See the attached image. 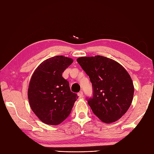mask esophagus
Listing matches in <instances>:
<instances>
[{
    "mask_svg": "<svg viewBox=\"0 0 154 154\" xmlns=\"http://www.w3.org/2000/svg\"><path fill=\"white\" fill-rule=\"evenodd\" d=\"M78 97H79L80 98L83 97V92H82V91L79 92H78Z\"/></svg>",
    "mask_w": 154,
    "mask_h": 154,
    "instance_id": "1",
    "label": "esophagus"
}]
</instances>
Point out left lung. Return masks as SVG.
Here are the masks:
<instances>
[{
    "instance_id": "8db88e82",
    "label": "left lung",
    "mask_w": 154,
    "mask_h": 154,
    "mask_svg": "<svg viewBox=\"0 0 154 154\" xmlns=\"http://www.w3.org/2000/svg\"><path fill=\"white\" fill-rule=\"evenodd\" d=\"M77 62L89 76L93 96L87 98L92 112L105 123L122 117L131 104L134 86L128 72L108 57H80Z\"/></svg>"
}]
</instances>
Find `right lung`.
Listing matches in <instances>:
<instances>
[{
    "label": "right lung",
    "mask_w": 154,
    "mask_h": 154,
    "mask_svg": "<svg viewBox=\"0 0 154 154\" xmlns=\"http://www.w3.org/2000/svg\"><path fill=\"white\" fill-rule=\"evenodd\" d=\"M72 62L69 57H52L40 63L32 75L28 88L29 102L43 123L57 125L70 114L78 95L71 92L62 73Z\"/></svg>",
    "instance_id": "obj_1"
}]
</instances>
